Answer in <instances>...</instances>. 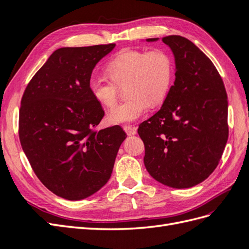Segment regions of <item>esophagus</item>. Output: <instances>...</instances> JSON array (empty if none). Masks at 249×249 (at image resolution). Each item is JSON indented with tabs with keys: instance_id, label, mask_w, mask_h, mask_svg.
Returning a JSON list of instances; mask_svg holds the SVG:
<instances>
[{
	"instance_id": "34e87169",
	"label": "esophagus",
	"mask_w": 249,
	"mask_h": 249,
	"mask_svg": "<svg viewBox=\"0 0 249 249\" xmlns=\"http://www.w3.org/2000/svg\"><path fill=\"white\" fill-rule=\"evenodd\" d=\"M124 130L125 131V133L127 134V135H135L137 133V130H136V127L135 126H132V125H124Z\"/></svg>"
}]
</instances>
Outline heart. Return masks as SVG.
I'll list each match as a JSON object with an SVG mask.
<instances>
[{"instance_id": "heart-1", "label": "heart", "mask_w": 249, "mask_h": 249, "mask_svg": "<svg viewBox=\"0 0 249 249\" xmlns=\"http://www.w3.org/2000/svg\"><path fill=\"white\" fill-rule=\"evenodd\" d=\"M110 79L92 74L88 82L90 93L105 107L118 99L119 88H125V102L113 107L107 115L112 124L131 123L144 115L149 103L160 105L169 92L173 79V61L166 51L149 52L124 49L107 64Z\"/></svg>"}]
</instances>
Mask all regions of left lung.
<instances>
[{
	"instance_id": "1",
	"label": "left lung",
	"mask_w": 249,
	"mask_h": 249,
	"mask_svg": "<svg viewBox=\"0 0 249 249\" xmlns=\"http://www.w3.org/2000/svg\"><path fill=\"white\" fill-rule=\"evenodd\" d=\"M162 41L175 56L176 81L162 108L140 124L138 134L149 175L183 189L205 180L221 159L229 138L228 94L213 62L192 41L178 35Z\"/></svg>"
}]
</instances>
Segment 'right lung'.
I'll list each match as a JSON object with an SVG mask.
<instances>
[{
    "mask_svg": "<svg viewBox=\"0 0 249 249\" xmlns=\"http://www.w3.org/2000/svg\"><path fill=\"white\" fill-rule=\"evenodd\" d=\"M115 43L56 50L21 97L18 135L36 177L69 200L106 185L126 134L119 125L94 130L105 112L88 89L96 63Z\"/></svg>",
    "mask_w": 249,
    "mask_h": 249,
    "instance_id": "right-lung-1",
    "label": "right lung"
}]
</instances>
